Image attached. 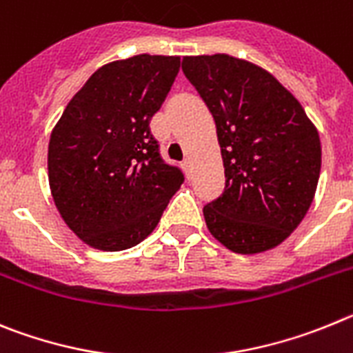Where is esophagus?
Wrapping results in <instances>:
<instances>
[{"label": "esophagus", "mask_w": 353, "mask_h": 353, "mask_svg": "<svg viewBox=\"0 0 353 353\" xmlns=\"http://www.w3.org/2000/svg\"><path fill=\"white\" fill-rule=\"evenodd\" d=\"M183 167H184V170H186V172H188V176H190V172H192V160H190V158H186V160L183 161Z\"/></svg>", "instance_id": "obj_1"}]
</instances>
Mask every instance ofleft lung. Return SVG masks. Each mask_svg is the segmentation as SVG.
I'll use <instances>...</instances> for the list:
<instances>
[{
	"label": "left lung",
	"instance_id": "obj_1",
	"mask_svg": "<svg viewBox=\"0 0 353 353\" xmlns=\"http://www.w3.org/2000/svg\"><path fill=\"white\" fill-rule=\"evenodd\" d=\"M183 72L216 123L225 190L204 208L209 232L236 253L283 243L310 209L322 148L297 98L268 70L228 54L186 56Z\"/></svg>",
	"mask_w": 353,
	"mask_h": 353
}]
</instances>
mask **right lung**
<instances>
[{"label":"right lung","instance_id":"obj_1","mask_svg":"<svg viewBox=\"0 0 353 353\" xmlns=\"http://www.w3.org/2000/svg\"><path fill=\"white\" fill-rule=\"evenodd\" d=\"M179 65V56L139 54L101 66L54 126L47 157L54 204L97 250L121 252L144 241L183 184L149 128Z\"/></svg>","mask_w":353,"mask_h":353}]
</instances>
